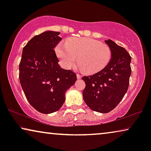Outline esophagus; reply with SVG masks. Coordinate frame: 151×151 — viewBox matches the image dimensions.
I'll use <instances>...</instances> for the list:
<instances>
[{
  "label": "esophagus",
  "mask_w": 151,
  "mask_h": 151,
  "mask_svg": "<svg viewBox=\"0 0 151 151\" xmlns=\"http://www.w3.org/2000/svg\"><path fill=\"white\" fill-rule=\"evenodd\" d=\"M77 78H78V80L81 79V78H82V76H80V74H77Z\"/></svg>",
  "instance_id": "1"
}]
</instances>
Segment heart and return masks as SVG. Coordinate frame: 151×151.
Masks as SVG:
<instances>
[{
  "instance_id": "b5f03b06",
  "label": "heart",
  "mask_w": 151,
  "mask_h": 151,
  "mask_svg": "<svg viewBox=\"0 0 151 151\" xmlns=\"http://www.w3.org/2000/svg\"><path fill=\"white\" fill-rule=\"evenodd\" d=\"M57 56L64 68L69 69L78 65L86 73L93 74L102 70L111 60V51L107 45L89 38L69 39L60 43L56 48Z\"/></svg>"
}]
</instances>
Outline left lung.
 Masks as SVG:
<instances>
[{
    "instance_id": "left-lung-1",
    "label": "left lung",
    "mask_w": 151,
    "mask_h": 151,
    "mask_svg": "<svg viewBox=\"0 0 151 151\" xmlns=\"http://www.w3.org/2000/svg\"><path fill=\"white\" fill-rule=\"evenodd\" d=\"M111 57L102 70L82 80L86 86L82 96L86 105L94 111L106 113L114 109L127 93L131 74V57L122 47L111 40H105Z\"/></svg>"
}]
</instances>
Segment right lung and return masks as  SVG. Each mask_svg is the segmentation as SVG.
<instances>
[{"instance_id": "obj_1", "label": "right lung", "mask_w": 151, "mask_h": 151, "mask_svg": "<svg viewBox=\"0 0 151 151\" xmlns=\"http://www.w3.org/2000/svg\"><path fill=\"white\" fill-rule=\"evenodd\" d=\"M60 32L45 31L22 49L19 79L27 99L44 114L55 112L65 101L66 91L77 80L71 70L62 69L54 49L62 40Z\"/></svg>"}]
</instances>
